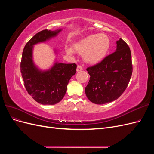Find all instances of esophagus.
Returning <instances> with one entry per match:
<instances>
[{
    "label": "esophagus",
    "mask_w": 154,
    "mask_h": 154,
    "mask_svg": "<svg viewBox=\"0 0 154 154\" xmlns=\"http://www.w3.org/2000/svg\"><path fill=\"white\" fill-rule=\"evenodd\" d=\"M83 70V67L82 66H80V65H78V66H77V69H76V71L78 72L79 71H81Z\"/></svg>",
    "instance_id": "34e87169"
}]
</instances>
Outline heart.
I'll use <instances>...</instances> for the list:
<instances>
[{
	"instance_id": "obj_1",
	"label": "heart",
	"mask_w": 154,
	"mask_h": 154,
	"mask_svg": "<svg viewBox=\"0 0 154 154\" xmlns=\"http://www.w3.org/2000/svg\"><path fill=\"white\" fill-rule=\"evenodd\" d=\"M110 40L105 34L92 35L78 42L74 45V49L78 53L83 54V59L87 63H96L101 61L108 52ZM69 54H72L74 51L69 48L66 49Z\"/></svg>"
}]
</instances>
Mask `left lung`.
<instances>
[{
	"instance_id": "1",
	"label": "left lung",
	"mask_w": 154,
	"mask_h": 154,
	"mask_svg": "<svg viewBox=\"0 0 154 154\" xmlns=\"http://www.w3.org/2000/svg\"><path fill=\"white\" fill-rule=\"evenodd\" d=\"M114 53L87 69L90 80L85 92L87 98L102 105L117 100L127 88L132 74L131 52L127 44L120 38Z\"/></svg>"
}]
</instances>
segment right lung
Returning <instances> with one entry per match:
<instances>
[{
    "label": "right lung",
    "mask_w": 154,
    "mask_h": 154,
    "mask_svg": "<svg viewBox=\"0 0 154 154\" xmlns=\"http://www.w3.org/2000/svg\"><path fill=\"white\" fill-rule=\"evenodd\" d=\"M62 29H45L29 40L23 50L20 72L26 89L32 98L42 105H54L66 94L69 81L76 74V64L55 62L46 71H41L32 60L33 45L57 36Z\"/></svg>",
    "instance_id": "1"
}]
</instances>
